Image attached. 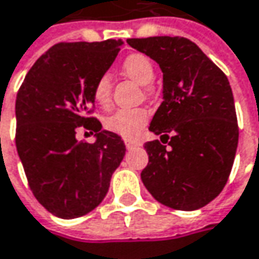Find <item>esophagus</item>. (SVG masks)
I'll use <instances>...</instances> for the list:
<instances>
[{
    "label": "esophagus",
    "mask_w": 259,
    "mask_h": 259,
    "mask_svg": "<svg viewBox=\"0 0 259 259\" xmlns=\"http://www.w3.org/2000/svg\"><path fill=\"white\" fill-rule=\"evenodd\" d=\"M124 145H126V148H127V149L136 148V146H141V143H139V142L130 141V139H124Z\"/></svg>",
    "instance_id": "esophagus-1"
}]
</instances>
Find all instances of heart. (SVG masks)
<instances>
[{"mask_svg":"<svg viewBox=\"0 0 259 259\" xmlns=\"http://www.w3.org/2000/svg\"><path fill=\"white\" fill-rule=\"evenodd\" d=\"M121 71L133 81L146 85L149 93V85L155 76V68L152 61L143 53H132L121 62ZM94 100L100 106H108L111 100V79L107 73L98 76L93 90ZM149 113L145 108H120L116 113L106 118V127L123 138H135L141 133L142 127L148 123Z\"/></svg>","mask_w":259,"mask_h":259,"instance_id":"obj_1","label":"heart"}]
</instances>
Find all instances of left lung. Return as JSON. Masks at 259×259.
I'll return each mask as SVG.
<instances>
[{"instance_id":"8db88e82","label":"left lung","mask_w":259,"mask_h":259,"mask_svg":"<svg viewBox=\"0 0 259 259\" xmlns=\"http://www.w3.org/2000/svg\"><path fill=\"white\" fill-rule=\"evenodd\" d=\"M159 65L163 91L149 130L161 141L145 143L142 171L156 201L175 210H197L219 196L231 174L239 129L228 76L186 37L127 39ZM163 139H170L168 146Z\"/></svg>"}]
</instances>
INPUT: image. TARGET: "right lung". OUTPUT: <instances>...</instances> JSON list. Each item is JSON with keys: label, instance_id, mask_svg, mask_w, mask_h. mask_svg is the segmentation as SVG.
I'll use <instances>...</instances> for the list:
<instances>
[{"label": "right lung", "instance_id": "obj_1", "mask_svg": "<svg viewBox=\"0 0 259 259\" xmlns=\"http://www.w3.org/2000/svg\"><path fill=\"white\" fill-rule=\"evenodd\" d=\"M121 40L52 46L28 71L16 100V146L30 190L61 219L90 213L103 201L126 146L90 114L98 76L114 62ZM79 127L97 141H76Z\"/></svg>", "mask_w": 259, "mask_h": 259}]
</instances>
